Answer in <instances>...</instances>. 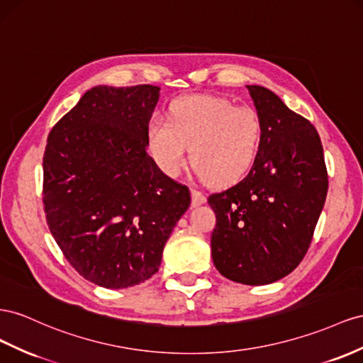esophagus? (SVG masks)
<instances>
[{"instance_id": "34e87169", "label": "esophagus", "mask_w": 363, "mask_h": 363, "mask_svg": "<svg viewBox=\"0 0 363 363\" xmlns=\"http://www.w3.org/2000/svg\"><path fill=\"white\" fill-rule=\"evenodd\" d=\"M191 197H192V206H200L206 201V195L199 189H191Z\"/></svg>"}]
</instances>
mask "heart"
I'll use <instances>...</instances> for the list:
<instances>
[{
  "mask_svg": "<svg viewBox=\"0 0 363 363\" xmlns=\"http://www.w3.org/2000/svg\"><path fill=\"white\" fill-rule=\"evenodd\" d=\"M146 140L164 174L179 175L192 146L200 177L224 186L250 169L259 148L261 121L250 106L235 105L226 97L191 94L172 102L169 119L151 117Z\"/></svg>",
  "mask_w": 363,
  "mask_h": 363,
  "instance_id": "obj_1",
  "label": "heart"
}]
</instances>
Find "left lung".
<instances>
[{
  "label": "left lung",
  "instance_id": "1",
  "mask_svg": "<svg viewBox=\"0 0 363 363\" xmlns=\"http://www.w3.org/2000/svg\"><path fill=\"white\" fill-rule=\"evenodd\" d=\"M261 121L249 174L208 203L217 224L215 267L246 286L275 282L306 257L324 208L328 174L319 134L306 117L259 85H247Z\"/></svg>",
  "mask_w": 363,
  "mask_h": 363
}]
</instances>
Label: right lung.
<instances>
[{
	"label": "right lung",
	"instance_id": "add662e5",
	"mask_svg": "<svg viewBox=\"0 0 363 363\" xmlns=\"http://www.w3.org/2000/svg\"><path fill=\"white\" fill-rule=\"evenodd\" d=\"M155 85L86 91L48 134L43 203L48 229L70 266L105 289L157 273L189 188L163 174L148 152Z\"/></svg>",
	"mask_w": 363,
	"mask_h": 363
}]
</instances>
